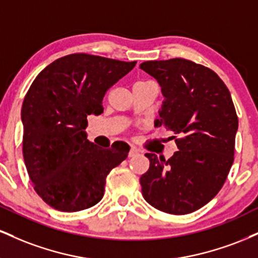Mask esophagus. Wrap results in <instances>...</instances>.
I'll return each mask as SVG.
<instances>
[{
  "label": "esophagus",
  "instance_id": "esophagus-1",
  "mask_svg": "<svg viewBox=\"0 0 258 258\" xmlns=\"http://www.w3.org/2000/svg\"><path fill=\"white\" fill-rule=\"evenodd\" d=\"M138 154V150L136 149V148H131L130 149V153H128V158H133V156H136Z\"/></svg>",
  "mask_w": 258,
  "mask_h": 258
}]
</instances>
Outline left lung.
Instances as JSON below:
<instances>
[{
  "label": "left lung",
  "mask_w": 258,
  "mask_h": 258,
  "mask_svg": "<svg viewBox=\"0 0 258 258\" xmlns=\"http://www.w3.org/2000/svg\"><path fill=\"white\" fill-rule=\"evenodd\" d=\"M139 68L159 82L165 97L155 126L180 136L172 158L146 154L150 166L139 179L142 194L160 211L190 214L217 195L233 165L238 116L232 96L217 74L186 59L149 60Z\"/></svg>",
  "instance_id": "8db88e82"
}]
</instances>
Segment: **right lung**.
<instances>
[{"label":"right lung","mask_w":258,"mask_h":258,"mask_svg":"<svg viewBox=\"0 0 258 258\" xmlns=\"http://www.w3.org/2000/svg\"><path fill=\"white\" fill-rule=\"evenodd\" d=\"M75 53L54 60L36 76L22 106L23 155L34 189L53 209L76 212L104 195L109 172L127 158V143L102 149L87 139L88 115L103 112L106 91L135 68Z\"/></svg>","instance_id":"obj_1"}]
</instances>
